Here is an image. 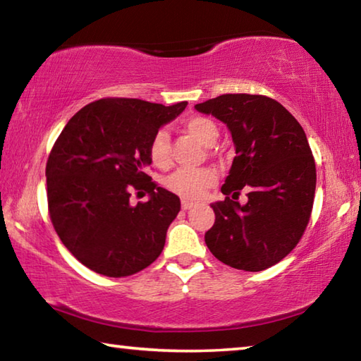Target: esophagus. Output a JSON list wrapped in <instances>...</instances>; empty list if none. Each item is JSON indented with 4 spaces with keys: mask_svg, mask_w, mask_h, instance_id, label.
I'll list each match as a JSON object with an SVG mask.
<instances>
[{
    "mask_svg": "<svg viewBox=\"0 0 361 361\" xmlns=\"http://www.w3.org/2000/svg\"><path fill=\"white\" fill-rule=\"evenodd\" d=\"M192 207H194V204L189 202V200H183V202H181V209L183 210H191Z\"/></svg>",
    "mask_w": 361,
    "mask_h": 361,
    "instance_id": "34e87169",
    "label": "esophagus"
}]
</instances>
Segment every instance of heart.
Instances as JSON below:
<instances>
[{"mask_svg":"<svg viewBox=\"0 0 361 361\" xmlns=\"http://www.w3.org/2000/svg\"><path fill=\"white\" fill-rule=\"evenodd\" d=\"M183 130L189 135L199 140L205 146L215 145L219 137V129L215 121L204 116H191L183 121ZM148 156L151 162L159 169H167L172 164L170 154V137L166 130H159L151 138L148 146ZM216 180V175L209 167L189 169L181 167L175 170L172 175L166 178V186L170 192L180 195L181 199L195 200L204 194Z\"/></svg>","mask_w":361,"mask_h":361,"instance_id":"obj_1","label":"heart"}]
</instances>
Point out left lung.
<instances>
[{"label": "left lung", "mask_w": 361, "mask_h": 361, "mask_svg": "<svg viewBox=\"0 0 361 361\" xmlns=\"http://www.w3.org/2000/svg\"><path fill=\"white\" fill-rule=\"evenodd\" d=\"M229 127L235 157L212 204L215 224L205 243L216 259L258 272L277 264L301 240L315 197V161L302 127L288 109L266 95L224 94L197 103ZM242 190L249 202H236Z\"/></svg>", "instance_id": "1"}]
</instances>
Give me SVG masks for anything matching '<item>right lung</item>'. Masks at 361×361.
<instances>
[{"mask_svg":"<svg viewBox=\"0 0 361 361\" xmlns=\"http://www.w3.org/2000/svg\"><path fill=\"white\" fill-rule=\"evenodd\" d=\"M186 105L95 100L73 116L54 143L46 164L49 216L63 245L90 271L127 277L161 255L180 199L145 172L148 146ZM132 190L149 193L150 200L130 206Z\"/></svg>","mask_w":361,"mask_h":361,"instance_id":"right-lung-1","label":"right lung"}]
</instances>
